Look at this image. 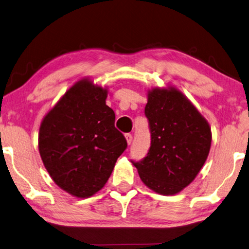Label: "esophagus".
Returning <instances> with one entry per match:
<instances>
[{
	"instance_id": "1",
	"label": "esophagus",
	"mask_w": 249,
	"mask_h": 249,
	"mask_svg": "<svg viewBox=\"0 0 249 249\" xmlns=\"http://www.w3.org/2000/svg\"><path fill=\"white\" fill-rule=\"evenodd\" d=\"M125 138H126V142H127L128 144L132 143V142H133V135L132 134H126Z\"/></svg>"
}]
</instances>
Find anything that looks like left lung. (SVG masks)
<instances>
[{"label":"left lung","instance_id":"left-lung-1","mask_svg":"<svg viewBox=\"0 0 249 249\" xmlns=\"http://www.w3.org/2000/svg\"><path fill=\"white\" fill-rule=\"evenodd\" d=\"M144 114L151 132L147 157L133 162L142 183L160 195H175L199 173L209 155L208 121L174 86L148 90Z\"/></svg>","mask_w":249,"mask_h":249}]
</instances>
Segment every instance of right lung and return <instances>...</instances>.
<instances>
[{
    "label": "right lung",
    "mask_w": 249,
    "mask_h": 249,
    "mask_svg": "<svg viewBox=\"0 0 249 249\" xmlns=\"http://www.w3.org/2000/svg\"><path fill=\"white\" fill-rule=\"evenodd\" d=\"M107 88L89 77L66 90L41 122L38 147L44 168L58 187L77 198L103 188L127 142L106 105Z\"/></svg>",
    "instance_id": "add662e5"
}]
</instances>
